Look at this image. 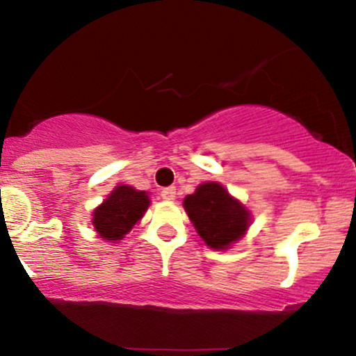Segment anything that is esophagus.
<instances>
[{"label": "esophagus", "instance_id": "obj_1", "mask_svg": "<svg viewBox=\"0 0 356 356\" xmlns=\"http://www.w3.org/2000/svg\"><path fill=\"white\" fill-rule=\"evenodd\" d=\"M161 197L164 199V201H174V199H175V187H165V189H162Z\"/></svg>", "mask_w": 356, "mask_h": 356}]
</instances>
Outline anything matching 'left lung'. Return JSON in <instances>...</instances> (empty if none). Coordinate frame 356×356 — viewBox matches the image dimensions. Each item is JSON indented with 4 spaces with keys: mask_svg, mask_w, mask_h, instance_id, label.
Returning a JSON list of instances; mask_svg holds the SVG:
<instances>
[{
    "mask_svg": "<svg viewBox=\"0 0 356 356\" xmlns=\"http://www.w3.org/2000/svg\"><path fill=\"white\" fill-rule=\"evenodd\" d=\"M195 231L214 249L229 248L249 226V212L218 182H206L184 199Z\"/></svg>",
    "mask_w": 356,
    "mask_h": 356,
    "instance_id": "obj_1",
    "label": "left lung"
}]
</instances>
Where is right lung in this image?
Instances as JSON below:
<instances>
[{
	"label": "right lung",
	"mask_w": 356,
	"mask_h": 356,
	"mask_svg": "<svg viewBox=\"0 0 356 356\" xmlns=\"http://www.w3.org/2000/svg\"><path fill=\"white\" fill-rule=\"evenodd\" d=\"M149 204L144 191L118 186L93 212V226L104 239L118 241L136 226Z\"/></svg>",
	"instance_id": "right-lung-1"
}]
</instances>
